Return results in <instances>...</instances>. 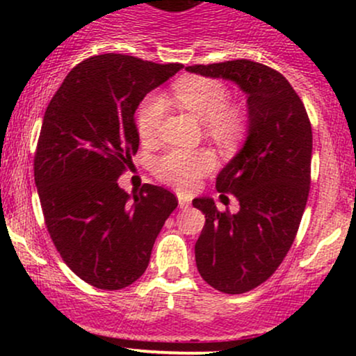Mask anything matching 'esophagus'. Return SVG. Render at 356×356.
I'll use <instances>...</instances> for the list:
<instances>
[{"instance_id": "esophagus-1", "label": "esophagus", "mask_w": 356, "mask_h": 356, "mask_svg": "<svg viewBox=\"0 0 356 356\" xmlns=\"http://www.w3.org/2000/svg\"><path fill=\"white\" fill-rule=\"evenodd\" d=\"M177 199H179V207H181V209H187V207L191 206V201H189V199L186 197V195L179 194V195H177Z\"/></svg>"}]
</instances>
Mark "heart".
Here are the masks:
<instances>
[{"instance_id":"heart-1","label":"heart","mask_w":356,"mask_h":356,"mask_svg":"<svg viewBox=\"0 0 356 356\" xmlns=\"http://www.w3.org/2000/svg\"><path fill=\"white\" fill-rule=\"evenodd\" d=\"M175 99L184 108L204 122L207 136L220 145H232L243 137L248 115L243 107L229 104L231 92L220 80L209 76H187L174 87ZM167 110L165 99L150 95L137 113L138 136L155 140L161 132ZM216 167V157L209 149H169L154 159L152 172L161 182L179 191H192L199 181Z\"/></svg>"}]
</instances>
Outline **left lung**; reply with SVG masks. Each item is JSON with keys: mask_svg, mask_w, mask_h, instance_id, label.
<instances>
[{"mask_svg": "<svg viewBox=\"0 0 356 356\" xmlns=\"http://www.w3.org/2000/svg\"><path fill=\"white\" fill-rule=\"evenodd\" d=\"M186 70L232 80L248 93V140L216 179L239 212H220L209 197L192 201L206 214L195 243L202 280L241 295L273 276L296 238L312 182V124L295 88L268 65L241 58Z\"/></svg>", "mask_w": 356, "mask_h": 356, "instance_id": "8db88e82", "label": "left lung"}]
</instances>
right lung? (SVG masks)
I'll use <instances>...</instances> for the list:
<instances>
[{
	"label": "right lung",
	"mask_w": 356,
	"mask_h": 356,
	"mask_svg": "<svg viewBox=\"0 0 356 356\" xmlns=\"http://www.w3.org/2000/svg\"><path fill=\"white\" fill-rule=\"evenodd\" d=\"M182 68L104 53L72 68L44 112L33 169L44 224L85 283L122 289L144 275L155 239L177 207L161 186L127 194L117 179L138 149L136 110Z\"/></svg>",
	"instance_id": "1"
}]
</instances>
